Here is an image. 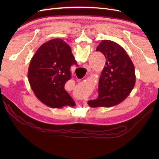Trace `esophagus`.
Returning a JSON list of instances; mask_svg holds the SVG:
<instances>
[{
    "instance_id": "34e87169",
    "label": "esophagus",
    "mask_w": 159,
    "mask_h": 159,
    "mask_svg": "<svg viewBox=\"0 0 159 159\" xmlns=\"http://www.w3.org/2000/svg\"><path fill=\"white\" fill-rule=\"evenodd\" d=\"M85 67H86V69L87 70L88 72H91V68H90V67L89 66H86Z\"/></svg>"
}]
</instances>
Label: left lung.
<instances>
[{"label":"left lung","instance_id":"obj_1","mask_svg":"<svg viewBox=\"0 0 159 159\" xmlns=\"http://www.w3.org/2000/svg\"><path fill=\"white\" fill-rule=\"evenodd\" d=\"M96 51L104 55L106 63L99 79L98 96L87 103L93 108L111 107L122 102L133 89L134 66L126 50L111 40H102Z\"/></svg>","mask_w":159,"mask_h":159}]
</instances>
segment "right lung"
Masks as SVG:
<instances>
[{
  "instance_id": "1",
  "label": "right lung",
  "mask_w": 159,
  "mask_h": 159,
  "mask_svg": "<svg viewBox=\"0 0 159 159\" xmlns=\"http://www.w3.org/2000/svg\"><path fill=\"white\" fill-rule=\"evenodd\" d=\"M76 64L70 46L61 39L45 42L30 62L28 80L36 97L52 108L74 107L75 102L64 89L70 79V67Z\"/></svg>"
}]
</instances>
